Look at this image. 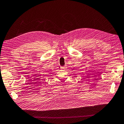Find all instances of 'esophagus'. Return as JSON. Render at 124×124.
Instances as JSON below:
<instances>
[{
    "instance_id": "34e87169",
    "label": "esophagus",
    "mask_w": 124,
    "mask_h": 124,
    "mask_svg": "<svg viewBox=\"0 0 124 124\" xmlns=\"http://www.w3.org/2000/svg\"><path fill=\"white\" fill-rule=\"evenodd\" d=\"M61 69H64V67H61Z\"/></svg>"
}]
</instances>
